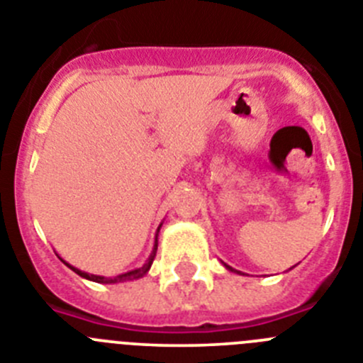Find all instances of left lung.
<instances>
[{
	"mask_svg": "<svg viewBox=\"0 0 363 363\" xmlns=\"http://www.w3.org/2000/svg\"><path fill=\"white\" fill-rule=\"evenodd\" d=\"M223 265H225V267H227V269H229V271H233V272H238V271H234V269H233V267H230V265H227V264H223Z\"/></svg>",
	"mask_w": 363,
	"mask_h": 363,
	"instance_id": "1",
	"label": "left lung"
}]
</instances>
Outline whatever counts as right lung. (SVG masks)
<instances>
[{
    "label": "right lung",
    "mask_w": 363,
    "mask_h": 363,
    "mask_svg": "<svg viewBox=\"0 0 363 363\" xmlns=\"http://www.w3.org/2000/svg\"><path fill=\"white\" fill-rule=\"evenodd\" d=\"M160 229H162V223H160L158 230H156V238H154V247H152V251H150V255H149V258H147L145 264H143L142 267L133 269V271L123 272V274H118V277H114V278H105V277H98V274H89V272L79 271V269H76V267H72V265H70V264H67L65 259H62V262H63V264L69 265V269H72V271L76 272V274H79V277H82V278H85V280H91V281H98V284H118V281L138 280V278L145 277L147 272H149L150 265H152L154 256H156V251H158V233H160Z\"/></svg>",
    "instance_id": "add662e5"
}]
</instances>
